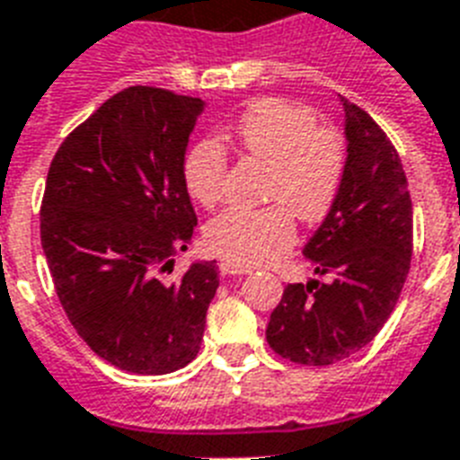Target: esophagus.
<instances>
[{
    "label": "esophagus",
    "mask_w": 460,
    "mask_h": 460,
    "mask_svg": "<svg viewBox=\"0 0 460 460\" xmlns=\"http://www.w3.org/2000/svg\"><path fill=\"white\" fill-rule=\"evenodd\" d=\"M219 271H222L224 276H243V274H250L252 269L245 267V264H238V262H231V260H226V262L219 264Z\"/></svg>",
    "instance_id": "esophagus-1"
}]
</instances>
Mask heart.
Returning a JSON list of instances; mask_svg holds the SVG:
<instances>
[{
	"mask_svg": "<svg viewBox=\"0 0 460 460\" xmlns=\"http://www.w3.org/2000/svg\"><path fill=\"white\" fill-rule=\"evenodd\" d=\"M238 148L252 163L269 167V208L219 212L205 229L217 255L238 264H262L293 245L295 224L326 217L342 189L347 146L333 127H316V115L283 99L257 101L243 113L234 132ZM226 177V151L205 139L184 158V184L203 208H215Z\"/></svg>",
	"mask_w": 460,
	"mask_h": 460,
	"instance_id": "heart-1",
	"label": "heart"
}]
</instances>
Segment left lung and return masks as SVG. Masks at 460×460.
<instances>
[{"label":"left lung","instance_id":"1","mask_svg":"<svg viewBox=\"0 0 460 460\" xmlns=\"http://www.w3.org/2000/svg\"><path fill=\"white\" fill-rule=\"evenodd\" d=\"M345 108L347 170L333 208L305 245L314 274L288 283L267 342L283 359L328 366L371 342L390 319L411 267L413 208L397 148L371 115Z\"/></svg>","mask_w":460,"mask_h":460}]
</instances>
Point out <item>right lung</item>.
Returning <instances> with one entry per match:
<instances>
[{
  "mask_svg": "<svg viewBox=\"0 0 460 460\" xmlns=\"http://www.w3.org/2000/svg\"><path fill=\"white\" fill-rule=\"evenodd\" d=\"M205 103L129 87L101 103L56 151L40 234L54 288L92 352L122 371L163 376L196 359L217 293L215 262L165 281L193 238L184 184Z\"/></svg>",
  "mask_w": 460,
  "mask_h": 460,
  "instance_id": "1",
  "label": "right lung"
}]
</instances>
